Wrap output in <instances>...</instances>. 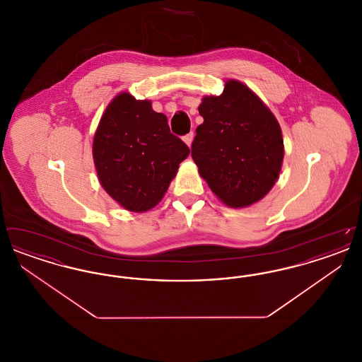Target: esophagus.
<instances>
[{
  "instance_id": "1",
  "label": "esophagus",
  "mask_w": 362,
  "mask_h": 362,
  "mask_svg": "<svg viewBox=\"0 0 362 362\" xmlns=\"http://www.w3.org/2000/svg\"><path fill=\"white\" fill-rule=\"evenodd\" d=\"M192 139H194V133H189V134H186L185 137H183V141L187 144V146H191V144H192Z\"/></svg>"
}]
</instances>
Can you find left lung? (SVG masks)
<instances>
[{
    "label": "left lung",
    "mask_w": 362,
    "mask_h": 362,
    "mask_svg": "<svg viewBox=\"0 0 362 362\" xmlns=\"http://www.w3.org/2000/svg\"><path fill=\"white\" fill-rule=\"evenodd\" d=\"M191 156L198 173L226 206L247 207L276 185L284 161L282 130L258 95L226 80L220 96H204Z\"/></svg>",
    "instance_id": "left-lung-1"
}]
</instances>
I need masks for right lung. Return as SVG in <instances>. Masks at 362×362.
<instances>
[{
	"mask_svg": "<svg viewBox=\"0 0 362 362\" xmlns=\"http://www.w3.org/2000/svg\"><path fill=\"white\" fill-rule=\"evenodd\" d=\"M189 153V146L171 133L167 117L153 111L151 100H137L129 92L107 105L92 145L102 187L134 213L163 199Z\"/></svg>",
	"mask_w": 362,
	"mask_h": 362,
	"instance_id": "add662e5",
	"label": "right lung"
}]
</instances>
